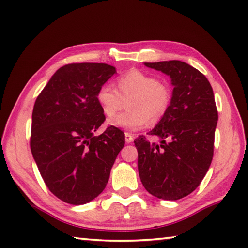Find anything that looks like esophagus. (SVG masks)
<instances>
[{
    "label": "esophagus",
    "mask_w": 248,
    "mask_h": 248,
    "mask_svg": "<svg viewBox=\"0 0 248 248\" xmlns=\"http://www.w3.org/2000/svg\"><path fill=\"white\" fill-rule=\"evenodd\" d=\"M124 140H125V143H132V141H133L132 134L125 132L124 133Z\"/></svg>",
    "instance_id": "obj_1"
}]
</instances>
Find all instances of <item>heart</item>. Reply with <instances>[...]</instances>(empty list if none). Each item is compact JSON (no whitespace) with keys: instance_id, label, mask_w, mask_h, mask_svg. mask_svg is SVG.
<instances>
[{"instance_id":"heart-1","label":"heart","mask_w":248,"mask_h":248,"mask_svg":"<svg viewBox=\"0 0 248 248\" xmlns=\"http://www.w3.org/2000/svg\"><path fill=\"white\" fill-rule=\"evenodd\" d=\"M117 91L109 84H103L96 93L97 102L103 114L113 116L128 101L129 110L109 120V124L128 131L155 124L164 117L171 102V91L167 83L139 69H132L116 80Z\"/></svg>"}]
</instances>
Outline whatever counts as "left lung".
Segmentation results:
<instances>
[{
	"instance_id": "left-lung-1",
	"label": "left lung",
	"mask_w": 248,
	"mask_h": 248,
	"mask_svg": "<svg viewBox=\"0 0 248 248\" xmlns=\"http://www.w3.org/2000/svg\"><path fill=\"white\" fill-rule=\"evenodd\" d=\"M164 72L173 85L170 107L149 135L134 140L139 152V173L154 196L177 200L196 189L213 159L218 113L211 84L196 68L180 61L145 62Z\"/></svg>"
}]
</instances>
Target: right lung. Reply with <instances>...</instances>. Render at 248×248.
Returning <instances> with one entry per match:
<instances>
[{
    "label": "right lung",
    "mask_w": 248,
    "mask_h": 248,
    "mask_svg": "<svg viewBox=\"0 0 248 248\" xmlns=\"http://www.w3.org/2000/svg\"><path fill=\"white\" fill-rule=\"evenodd\" d=\"M116 72L102 62L61 67L37 97L31 114V151L50 192L70 204H84L107 186L124 146V134L108 127L96 93Z\"/></svg>",
    "instance_id": "add662e5"
}]
</instances>
